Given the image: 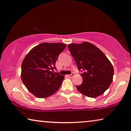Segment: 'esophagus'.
I'll return each instance as SVG.
<instances>
[{
  "label": "esophagus",
  "mask_w": 131,
  "mask_h": 131,
  "mask_svg": "<svg viewBox=\"0 0 131 131\" xmlns=\"http://www.w3.org/2000/svg\"><path fill=\"white\" fill-rule=\"evenodd\" d=\"M73 76H74V73H72L71 75H67V77H68V78H72Z\"/></svg>",
  "instance_id": "1"
}]
</instances>
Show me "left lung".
Here are the masks:
<instances>
[{"mask_svg": "<svg viewBox=\"0 0 131 131\" xmlns=\"http://www.w3.org/2000/svg\"><path fill=\"white\" fill-rule=\"evenodd\" d=\"M69 50L76 62L82 83L77 89L86 97L95 98L102 95L113 81V68L111 62L98 47L88 42L69 44Z\"/></svg>", "mask_w": 131, "mask_h": 131, "instance_id": "8db88e82", "label": "left lung"}]
</instances>
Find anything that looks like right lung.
I'll return each instance as SVG.
<instances>
[{
    "label": "right lung",
    "mask_w": 131,
    "mask_h": 131,
    "mask_svg": "<svg viewBox=\"0 0 131 131\" xmlns=\"http://www.w3.org/2000/svg\"><path fill=\"white\" fill-rule=\"evenodd\" d=\"M64 43H43L34 47L25 57L21 65V79L29 92L38 98H46L59 90L64 76L51 71L56 68Z\"/></svg>",
    "instance_id": "add662e5"
}]
</instances>
